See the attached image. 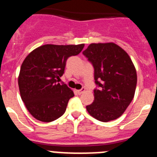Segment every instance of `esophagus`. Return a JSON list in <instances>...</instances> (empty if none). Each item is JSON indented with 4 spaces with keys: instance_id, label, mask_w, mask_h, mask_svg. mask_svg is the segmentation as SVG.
<instances>
[{
    "instance_id": "34e87169",
    "label": "esophagus",
    "mask_w": 157,
    "mask_h": 157,
    "mask_svg": "<svg viewBox=\"0 0 157 157\" xmlns=\"http://www.w3.org/2000/svg\"><path fill=\"white\" fill-rule=\"evenodd\" d=\"M84 92H85V88H81L80 90H77V92L79 94V95H81V94L84 93Z\"/></svg>"
}]
</instances>
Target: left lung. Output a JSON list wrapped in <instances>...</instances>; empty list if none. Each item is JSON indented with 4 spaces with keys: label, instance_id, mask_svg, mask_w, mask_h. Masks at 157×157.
Listing matches in <instances>:
<instances>
[{
    "label": "left lung",
    "instance_id": "1",
    "mask_svg": "<svg viewBox=\"0 0 157 157\" xmlns=\"http://www.w3.org/2000/svg\"><path fill=\"white\" fill-rule=\"evenodd\" d=\"M83 54L93 65L94 102L88 114L107 122L119 118L131 103L137 85V72L129 54L114 43H91Z\"/></svg>",
    "mask_w": 157,
    "mask_h": 157
}]
</instances>
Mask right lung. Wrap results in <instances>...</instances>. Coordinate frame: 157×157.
Returning a JSON list of instances; mask_svg holds the SVG:
<instances>
[{"mask_svg": "<svg viewBox=\"0 0 157 157\" xmlns=\"http://www.w3.org/2000/svg\"><path fill=\"white\" fill-rule=\"evenodd\" d=\"M84 44H46L25 58L18 77L21 99L28 111L41 122H50L65 113L73 90L58 80L65 70L66 60L81 52Z\"/></svg>", "mask_w": 157, "mask_h": 157, "instance_id": "obj_1", "label": "right lung"}]
</instances>
